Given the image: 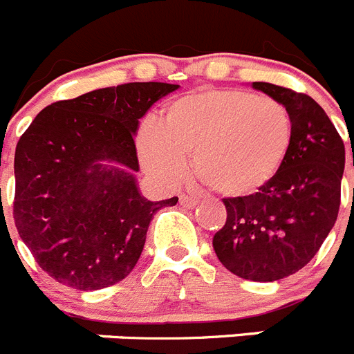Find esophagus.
I'll use <instances>...</instances> for the list:
<instances>
[{
	"label": "esophagus",
	"mask_w": 354,
	"mask_h": 354,
	"mask_svg": "<svg viewBox=\"0 0 354 354\" xmlns=\"http://www.w3.org/2000/svg\"><path fill=\"white\" fill-rule=\"evenodd\" d=\"M179 202H180V205H183V207H186V209H193V207H196V205H198V200H196L195 196L184 195V193L179 196Z\"/></svg>",
	"instance_id": "esophagus-1"
}]
</instances>
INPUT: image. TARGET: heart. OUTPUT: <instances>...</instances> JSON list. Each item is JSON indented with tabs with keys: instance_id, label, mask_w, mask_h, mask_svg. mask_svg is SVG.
I'll return each mask as SVG.
<instances>
[{
	"instance_id": "b5f03b06",
	"label": "heart",
	"mask_w": 354,
	"mask_h": 354,
	"mask_svg": "<svg viewBox=\"0 0 354 354\" xmlns=\"http://www.w3.org/2000/svg\"><path fill=\"white\" fill-rule=\"evenodd\" d=\"M289 109L277 99L239 88H204L171 102L161 124L140 133V161L162 183H177L193 156L195 174L223 196L264 189L292 145Z\"/></svg>"
}]
</instances>
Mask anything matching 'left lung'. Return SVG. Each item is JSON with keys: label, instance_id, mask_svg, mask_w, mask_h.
<instances>
[{"label": "left lung", "instance_id": "1", "mask_svg": "<svg viewBox=\"0 0 354 354\" xmlns=\"http://www.w3.org/2000/svg\"><path fill=\"white\" fill-rule=\"evenodd\" d=\"M253 88L289 109L292 145L282 170L264 189L223 198L227 221L212 237V246L237 277L274 282L305 268L335 225L346 149L310 95L262 81Z\"/></svg>", "mask_w": 354, "mask_h": 354}]
</instances>
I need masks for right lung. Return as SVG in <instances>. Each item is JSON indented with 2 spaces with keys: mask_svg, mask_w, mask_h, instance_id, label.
Instances as JSON below:
<instances>
[{
  "mask_svg": "<svg viewBox=\"0 0 354 354\" xmlns=\"http://www.w3.org/2000/svg\"><path fill=\"white\" fill-rule=\"evenodd\" d=\"M170 83H126L44 108L15 147L14 221L56 282L97 290L138 262L150 220L177 196L143 198L134 134Z\"/></svg>",
  "mask_w": 354,
  "mask_h": 354,
  "instance_id": "obj_1",
  "label": "right lung"
}]
</instances>
